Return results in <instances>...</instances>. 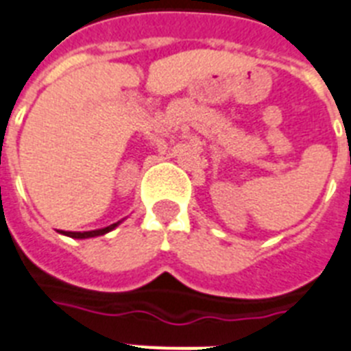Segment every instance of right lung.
<instances>
[{
    "mask_svg": "<svg viewBox=\"0 0 351 351\" xmlns=\"http://www.w3.org/2000/svg\"><path fill=\"white\" fill-rule=\"evenodd\" d=\"M118 224H120V222H117V224L107 226V228H102V230L84 231V233H80V231H60V233L66 234V237H71V239H91V237H100V234L109 233V231L114 230V228H117Z\"/></svg>",
    "mask_w": 351,
    "mask_h": 351,
    "instance_id": "obj_1",
    "label": "right lung"
}]
</instances>
